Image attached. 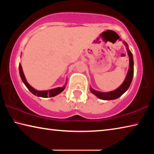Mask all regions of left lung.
<instances>
[{
  "instance_id": "obj_1",
  "label": "left lung",
  "mask_w": 154,
  "mask_h": 154,
  "mask_svg": "<svg viewBox=\"0 0 154 154\" xmlns=\"http://www.w3.org/2000/svg\"><path fill=\"white\" fill-rule=\"evenodd\" d=\"M123 43L126 47L128 55L129 56V69L128 73L126 75V77L125 78L124 82L122 83V84L119 88H117L116 90L113 91H111V92H99V91L95 90L92 89L90 87V91L93 94H94L96 96H97L98 98L102 99V100H114L116 99L123 94L126 92V90L128 89L130 87L131 82L132 81V78H133L134 75V60H133V56L131 51L128 48V45L126 42L123 41Z\"/></svg>"
}]
</instances>
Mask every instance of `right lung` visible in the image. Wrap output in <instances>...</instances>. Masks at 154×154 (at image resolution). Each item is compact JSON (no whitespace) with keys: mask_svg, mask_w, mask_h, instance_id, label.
I'll return each instance as SVG.
<instances>
[{"mask_svg":"<svg viewBox=\"0 0 154 154\" xmlns=\"http://www.w3.org/2000/svg\"><path fill=\"white\" fill-rule=\"evenodd\" d=\"M19 71H20V75L21 79H22L23 83H24L26 86V88L28 89V90H30L34 95L38 96V97H43V98L54 97V96L59 94L60 93H61L62 91H64V90L65 89V87H66V82L65 85H64L63 87H58V88H54V89H51L49 90H43V91L36 90L35 89V88L31 86L29 83L27 82V81L26 79V77L24 76V72H23L22 67L21 64H19Z\"/></svg>","mask_w":154,"mask_h":154,"instance_id":"add662e5","label":"right lung"}]
</instances>
